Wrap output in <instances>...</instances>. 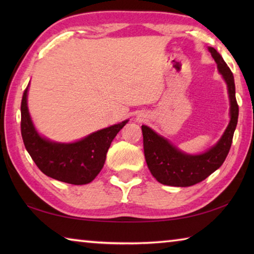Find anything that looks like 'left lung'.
<instances>
[{
  "mask_svg": "<svg viewBox=\"0 0 254 254\" xmlns=\"http://www.w3.org/2000/svg\"><path fill=\"white\" fill-rule=\"evenodd\" d=\"M210 55L217 64L218 71L226 81L230 97L231 120L220 141L201 154L184 153L165 137L157 134L147 126H142L144 157L150 173L159 183L168 186L188 187L203 182L223 165L231 149L238 124L239 105L235 98L234 77L229 66L216 49L209 47Z\"/></svg>",
  "mask_w": 254,
  "mask_h": 254,
  "instance_id": "1",
  "label": "left lung"
}]
</instances>
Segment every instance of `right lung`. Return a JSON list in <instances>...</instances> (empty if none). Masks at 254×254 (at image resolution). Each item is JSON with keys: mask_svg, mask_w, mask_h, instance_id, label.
<instances>
[{"mask_svg": "<svg viewBox=\"0 0 254 254\" xmlns=\"http://www.w3.org/2000/svg\"><path fill=\"white\" fill-rule=\"evenodd\" d=\"M27 96L28 87L21 101V134L24 147L38 168L48 177L71 185H85L95 179L104 166L112 141L127 120L94 132L76 142H53L42 137L34 128Z\"/></svg>", "mask_w": 254, "mask_h": 254, "instance_id": "1", "label": "right lung"}]
</instances>
